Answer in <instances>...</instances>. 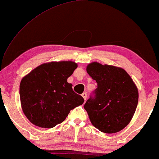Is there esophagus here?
Returning <instances> with one entry per match:
<instances>
[{"instance_id":"34e87169","label":"esophagus","mask_w":159,"mask_h":159,"mask_svg":"<svg viewBox=\"0 0 159 159\" xmlns=\"http://www.w3.org/2000/svg\"><path fill=\"white\" fill-rule=\"evenodd\" d=\"M82 96L83 97V98L84 99V101H86V99H87V93H83L82 94Z\"/></svg>"}]
</instances>
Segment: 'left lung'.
<instances>
[{"instance_id": "1", "label": "left lung", "mask_w": 159, "mask_h": 159, "mask_svg": "<svg viewBox=\"0 0 159 159\" xmlns=\"http://www.w3.org/2000/svg\"><path fill=\"white\" fill-rule=\"evenodd\" d=\"M87 72L98 84L84 104L92 125L104 133H116L130 122L138 103V90L120 67L90 63Z\"/></svg>"}]
</instances>
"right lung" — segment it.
Instances as JSON below:
<instances>
[{"mask_svg":"<svg viewBox=\"0 0 159 159\" xmlns=\"http://www.w3.org/2000/svg\"><path fill=\"white\" fill-rule=\"evenodd\" d=\"M71 61L43 64L24 77L19 86L21 106L30 122L52 128L66 119L84 98L72 90L68 77L77 69Z\"/></svg>","mask_w":159,"mask_h":159,"instance_id":"add662e5","label":"right lung"}]
</instances>
